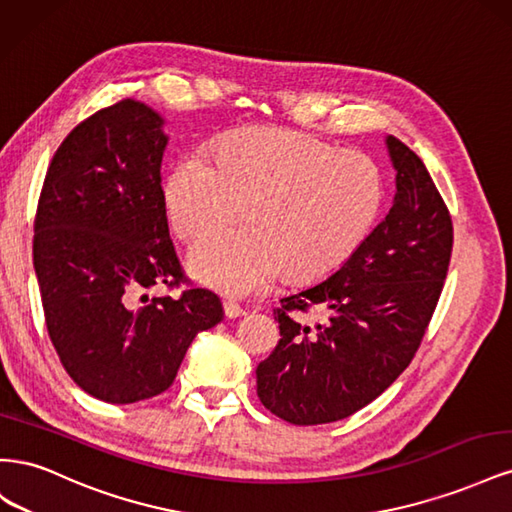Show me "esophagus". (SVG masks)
<instances>
[{
    "label": "esophagus",
    "instance_id": "esophagus-1",
    "mask_svg": "<svg viewBox=\"0 0 512 512\" xmlns=\"http://www.w3.org/2000/svg\"><path fill=\"white\" fill-rule=\"evenodd\" d=\"M247 312L237 303V301H224V316L226 318H241Z\"/></svg>",
    "mask_w": 512,
    "mask_h": 512
}]
</instances>
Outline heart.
Wrapping results in <instances>:
<instances>
[{
	"label": "heart",
	"instance_id": "obj_1",
	"mask_svg": "<svg viewBox=\"0 0 512 512\" xmlns=\"http://www.w3.org/2000/svg\"><path fill=\"white\" fill-rule=\"evenodd\" d=\"M382 175L363 153L318 138L256 128L190 153L168 175L164 203L175 235L194 243L230 224L245 207L250 226L196 245L188 267L226 294H252L286 273L318 282L346 265L374 228Z\"/></svg>",
	"mask_w": 512,
	"mask_h": 512
}]
</instances>
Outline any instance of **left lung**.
<instances>
[{
  "mask_svg": "<svg viewBox=\"0 0 512 512\" xmlns=\"http://www.w3.org/2000/svg\"><path fill=\"white\" fill-rule=\"evenodd\" d=\"M395 196L346 265L273 309L280 344L256 367L262 406L292 425L346 418L399 378L446 280L453 224L423 160L386 136ZM314 306L323 318L305 323Z\"/></svg>",
  "mask_w": 512,
  "mask_h": 512,
  "instance_id": "1",
  "label": "left lung"
}]
</instances>
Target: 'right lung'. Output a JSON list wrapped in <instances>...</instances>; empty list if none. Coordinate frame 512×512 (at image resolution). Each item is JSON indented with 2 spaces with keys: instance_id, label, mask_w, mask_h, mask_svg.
<instances>
[{
  "instance_id": "add662e5",
  "label": "right lung",
  "mask_w": 512,
  "mask_h": 512,
  "mask_svg": "<svg viewBox=\"0 0 512 512\" xmlns=\"http://www.w3.org/2000/svg\"><path fill=\"white\" fill-rule=\"evenodd\" d=\"M164 123L138 100L102 108L59 145L38 200L46 329L70 378L108 404L166 391L194 337L224 318L205 288L147 294L181 280L160 185Z\"/></svg>"
}]
</instances>
